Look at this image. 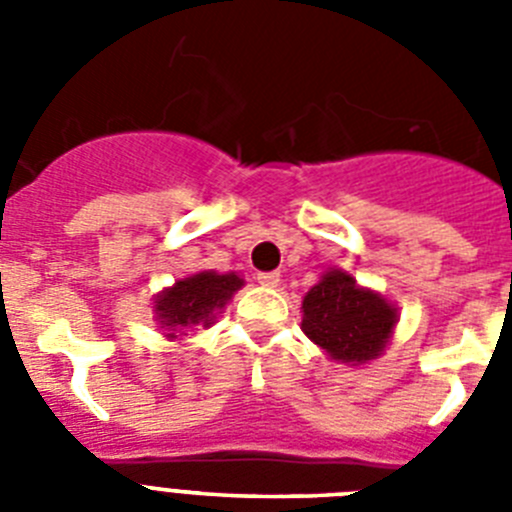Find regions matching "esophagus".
Returning <instances> with one entry per match:
<instances>
[{
	"mask_svg": "<svg viewBox=\"0 0 512 512\" xmlns=\"http://www.w3.org/2000/svg\"><path fill=\"white\" fill-rule=\"evenodd\" d=\"M256 279H259L261 287H277V284H279V274H277V271H261V274Z\"/></svg>",
	"mask_w": 512,
	"mask_h": 512,
	"instance_id": "obj_1",
	"label": "esophagus"
}]
</instances>
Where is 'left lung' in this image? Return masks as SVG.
<instances>
[{
    "mask_svg": "<svg viewBox=\"0 0 512 512\" xmlns=\"http://www.w3.org/2000/svg\"><path fill=\"white\" fill-rule=\"evenodd\" d=\"M302 333L330 361L361 366L379 359L397 328V307L382 292L356 284L343 269H328L302 297Z\"/></svg>",
    "mask_w": 512,
    "mask_h": 512,
    "instance_id": "left-lung-1",
    "label": "left lung"
}]
</instances>
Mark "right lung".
Listing matches in <instances>:
<instances>
[{
    "mask_svg": "<svg viewBox=\"0 0 512 512\" xmlns=\"http://www.w3.org/2000/svg\"><path fill=\"white\" fill-rule=\"evenodd\" d=\"M238 271H197L184 279H176L171 287H164L153 297V320L164 330V338L182 341L187 330L210 328L217 323V315L225 310L233 295L243 287Z\"/></svg>",
    "mask_w": 512,
    "mask_h": 512,
    "instance_id": "obj_1",
    "label": "right lung"
}]
</instances>
